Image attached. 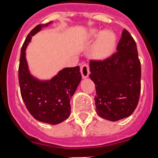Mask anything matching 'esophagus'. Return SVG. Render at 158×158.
<instances>
[{
    "instance_id": "esophagus-1",
    "label": "esophagus",
    "mask_w": 158,
    "mask_h": 158,
    "mask_svg": "<svg viewBox=\"0 0 158 158\" xmlns=\"http://www.w3.org/2000/svg\"><path fill=\"white\" fill-rule=\"evenodd\" d=\"M80 72H81L82 77L83 79H86L89 76V74H90V70H89V66H88V64H83L82 65L81 67H80Z\"/></svg>"
}]
</instances>
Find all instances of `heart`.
<instances>
[{
    "instance_id": "b5f03b06",
    "label": "heart",
    "mask_w": 158,
    "mask_h": 158,
    "mask_svg": "<svg viewBox=\"0 0 158 158\" xmlns=\"http://www.w3.org/2000/svg\"><path fill=\"white\" fill-rule=\"evenodd\" d=\"M91 40H97L92 48V55L97 59H105L112 54L116 45V35L110 31L92 30L89 33Z\"/></svg>"
}]
</instances>
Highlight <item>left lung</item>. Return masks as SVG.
<instances>
[{"mask_svg": "<svg viewBox=\"0 0 158 158\" xmlns=\"http://www.w3.org/2000/svg\"><path fill=\"white\" fill-rule=\"evenodd\" d=\"M117 50L109 58L89 64V77L96 85L97 114L112 122L132 114L140 94L141 68L136 44L126 29Z\"/></svg>", "mask_w": 158, "mask_h": 158, "instance_id": "left-lung-1", "label": "left lung"}]
</instances>
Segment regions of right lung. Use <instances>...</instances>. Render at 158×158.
Returning <instances> with one entry per match:
<instances>
[{"mask_svg": "<svg viewBox=\"0 0 158 158\" xmlns=\"http://www.w3.org/2000/svg\"><path fill=\"white\" fill-rule=\"evenodd\" d=\"M51 23L52 22L36 26L26 38L20 53L19 81L22 98L31 116L42 123L56 125L70 116V99L82 76L79 66L64 68L47 80L37 79L31 74L26 48L33 35Z\"/></svg>", "mask_w": 158, "mask_h": 158, "instance_id": "obj_1", "label": "right lung"}]
</instances>
